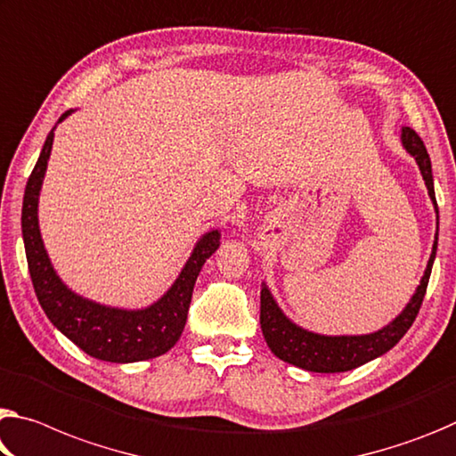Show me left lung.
<instances>
[{
	"mask_svg": "<svg viewBox=\"0 0 456 456\" xmlns=\"http://www.w3.org/2000/svg\"><path fill=\"white\" fill-rule=\"evenodd\" d=\"M402 146L408 154L414 158L420 175L424 178L426 189H428V197L435 205L436 213V233L435 243H432V254L428 264H426L424 276L420 278L416 292L400 314L395 316L392 322L381 327L375 332H367V335H321V332H313L308 329H302L300 324L292 322L284 314V310L278 306L276 298H273L270 288L262 281V294H259V324H262V332L267 346H270L273 355L278 359L286 361V363L300 367V370L314 371V373H341L351 371L355 367H361L370 361L378 359L387 353L397 341L406 335L411 322L416 321L418 310L422 306L426 288H428L432 264L436 257L438 248V205L435 194V180H432V164L430 156L426 151L424 142L420 140L411 127H402Z\"/></svg>",
	"mask_w": 456,
	"mask_h": 456,
	"instance_id": "left-lung-1",
	"label": "left lung"
}]
</instances>
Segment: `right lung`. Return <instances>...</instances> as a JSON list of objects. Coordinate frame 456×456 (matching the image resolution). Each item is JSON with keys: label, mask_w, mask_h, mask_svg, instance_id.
<instances>
[{"label": "right lung", "mask_w": 456, "mask_h": 456, "mask_svg": "<svg viewBox=\"0 0 456 456\" xmlns=\"http://www.w3.org/2000/svg\"><path fill=\"white\" fill-rule=\"evenodd\" d=\"M75 110L64 111L56 126ZM50 129L30 178H28L24 205H21V237H24L28 270L34 292L48 321L70 338L86 355L110 363H135L164 355L183 335L189 314L194 281L202 265L221 245V231H207L194 243L178 278L160 298L143 308H119L101 305L77 294L56 273L40 235L38 200L42 183L53 151L54 129Z\"/></svg>", "instance_id": "1"}]
</instances>
